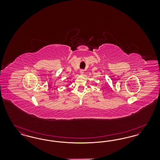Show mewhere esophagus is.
<instances>
[{
  "label": "esophagus",
  "instance_id": "esophagus-1",
  "mask_svg": "<svg viewBox=\"0 0 160 160\" xmlns=\"http://www.w3.org/2000/svg\"><path fill=\"white\" fill-rule=\"evenodd\" d=\"M80 73L82 75V74H84V70L83 69H80Z\"/></svg>",
  "mask_w": 160,
  "mask_h": 160
}]
</instances>
